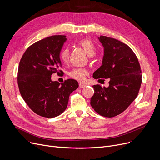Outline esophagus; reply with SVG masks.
Returning a JSON list of instances; mask_svg holds the SVG:
<instances>
[{
	"instance_id": "1",
	"label": "esophagus",
	"mask_w": 160,
	"mask_h": 160,
	"mask_svg": "<svg viewBox=\"0 0 160 160\" xmlns=\"http://www.w3.org/2000/svg\"><path fill=\"white\" fill-rule=\"evenodd\" d=\"M86 84L85 83H82V82H80L79 83V87L80 88H83V87H86Z\"/></svg>"
}]
</instances>
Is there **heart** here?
<instances>
[{
  "mask_svg": "<svg viewBox=\"0 0 160 160\" xmlns=\"http://www.w3.org/2000/svg\"><path fill=\"white\" fill-rule=\"evenodd\" d=\"M78 44L81 46L85 51L87 52V54L89 57H92L96 54V49L93 42L88 40V39H82L78 42ZM70 55V50L68 48H65L61 50L60 52V58L63 62H68V58H69ZM88 71L85 69V68H75L73 70L70 72V77L72 78L81 81L85 79V76L87 75Z\"/></svg>",
  "mask_w": 160,
  "mask_h": 160,
  "instance_id": "heart-1",
  "label": "heart"
}]
</instances>
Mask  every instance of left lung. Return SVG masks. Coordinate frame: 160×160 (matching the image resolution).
I'll list each match as a JSON object with an SVG mask.
<instances>
[{
	"label": "left lung",
	"mask_w": 160,
	"mask_h": 160,
	"mask_svg": "<svg viewBox=\"0 0 160 160\" xmlns=\"http://www.w3.org/2000/svg\"><path fill=\"white\" fill-rule=\"evenodd\" d=\"M98 39L104 48V55L102 65L94 72L93 78L109 79V85L92 86L94 94L90 105L99 115L111 118L124 111L138 96L141 70L138 57L128 45L105 36Z\"/></svg>",
	"instance_id": "8db88e82"
}]
</instances>
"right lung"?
I'll use <instances>...</instances> for the list:
<instances>
[{"mask_svg":"<svg viewBox=\"0 0 160 160\" xmlns=\"http://www.w3.org/2000/svg\"><path fill=\"white\" fill-rule=\"evenodd\" d=\"M66 40L63 35L45 38L28 47L19 62L20 94L30 109L41 117L50 118L62 114L70 94L79 87L78 82L72 79L61 84L51 80L52 73H60L59 55Z\"/></svg>","mask_w":160,"mask_h":160,"instance_id":"add662e5","label":"right lung"}]
</instances>
